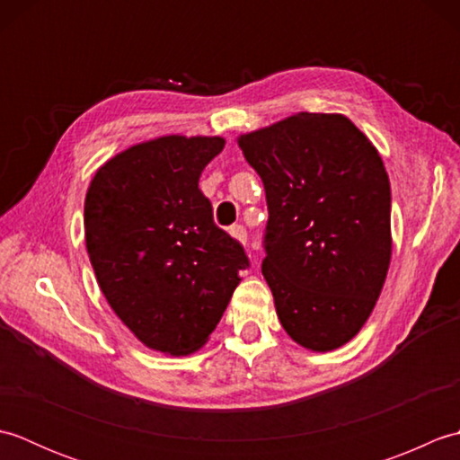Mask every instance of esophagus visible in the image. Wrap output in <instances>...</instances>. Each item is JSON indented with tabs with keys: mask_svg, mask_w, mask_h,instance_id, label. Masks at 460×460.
I'll list each match as a JSON object with an SVG mask.
<instances>
[{
	"mask_svg": "<svg viewBox=\"0 0 460 460\" xmlns=\"http://www.w3.org/2000/svg\"><path fill=\"white\" fill-rule=\"evenodd\" d=\"M229 233H231V237H235L239 243H243V245L247 243V229L243 227V225H233Z\"/></svg>",
	"mask_w": 460,
	"mask_h": 460,
	"instance_id": "34e87169",
	"label": "esophagus"
}]
</instances>
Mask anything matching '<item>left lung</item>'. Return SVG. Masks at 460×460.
<instances>
[{
    "label": "left lung",
    "instance_id": "1",
    "mask_svg": "<svg viewBox=\"0 0 460 460\" xmlns=\"http://www.w3.org/2000/svg\"><path fill=\"white\" fill-rule=\"evenodd\" d=\"M237 142L265 185L262 275L282 328L312 351L344 346L392 261V190L376 146L346 116L316 112Z\"/></svg>",
    "mask_w": 460,
    "mask_h": 460
}]
</instances>
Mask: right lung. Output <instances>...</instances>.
I'll use <instances>...</instances> for the list:
<instances>
[{"instance_id":"obj_1","label":"right lung","mask_w":460,"mask_h":460,"mask_svg":"<svg viewBox=\"0 0 460 460\" xmlns=\"http://www.w3.org/2000/svg\"><path fill=\"white\" fill-rule=\"evenodd\" d=\"M223 146L219 136L175 134L136 144L86 191L84 241L102 295L144 346L170 356L208 341L249 267L199 190Z\"/></svg>"}]
</instances>
